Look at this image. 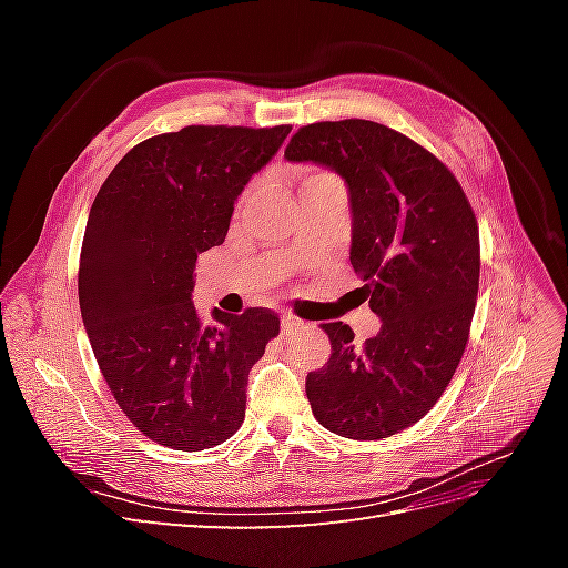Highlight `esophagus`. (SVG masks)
<instances>
[{"mask_svg":"<svg viewBox=\"0 0 568 568\" xmlns=\"http://www.w3.org/2000/svg\"><path fill=\"white\" fill-rule=\"evenodd\" d=\"M303 326V322L298 320V317H294V315H284L282 317V332H294V329H301Z\"/></svg>","mask_w":568,"mask_h":568,"instance_id":"obj_1","label":"esophagus"}]
</instances>
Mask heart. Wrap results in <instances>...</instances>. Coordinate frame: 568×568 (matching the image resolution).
Masks as SVG:
<instances>
[{
	"label": "heart",
	"instance_id": "obj_1",
	"mask_svg": "<svg viewBox=\"0 0 568 568\" xmlns=\"http://www.w3.org/2000/svg\"><path fill=\"white\" fill-rule=\"evenodd\" d=\"M326 186H341V184L334 175L320 173V170H305V173L301 175V194L317 192V189H326ZM251 194H253V189L246 196H251Z\"/></svg>",
	"mask_w": 568,
	"mask_h": 568
}]
</instances>
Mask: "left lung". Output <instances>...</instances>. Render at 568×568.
<instances>
[{
	"label": "left lung",
	"mask_w": 568,
	"mask_h": 568,
	"mask_svg": "<svg viewBox=\"0 0 568 568\" xmlns=\"http://www.w3.org/2000/svg\"><path fill=\"white\" fill-rule=\"evenodd\" d=\"M284 159L346 184L351 265L382 320L363 346L348 324H322L332 357L305 379L313 415L353 440L398 434L436 405L467 346L480 272L471 205L434 153L372 120L305 125Z\"/></svg>",
	"instance_id": "1"
}]
</instances>
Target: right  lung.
<instances>
[{
  "mask_svg": "<svg viewBox=\"0 0 568 568\" xmlns=\"http://www.w3.org/2000/svg\"><path fill=\"white\" fill-rule=\"evenodd\" d=\"M291 132L189 125L128 151L101 184L82 239L80 313L101 374L125 417L175 450L236 434L251 367L280 317L192 301L199 253L225 242L234 203Z\"/></svg>",
  "mask_w": 568,
  "mask_h": 568,
  "instance_id": "obj_1",
  "label": "right lung"
}]
</instances>
